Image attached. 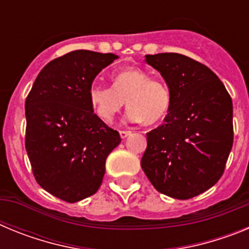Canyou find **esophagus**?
<instances>
[{"label": "esophagus", "instance_id": "1", "mask_svg": "<svg viewBox=\"0 0 249 249\" xmlns=\"http://www.w3.org/2000/svg\"><path fill=\"white\" fill-rule=\"evenodd\" d=\"M131 133H132L131 131H120L121 138H126V137H128V136L131 135Z\"/></svg>", "mask_w": 249, "mask_h": 249}]
</instances>
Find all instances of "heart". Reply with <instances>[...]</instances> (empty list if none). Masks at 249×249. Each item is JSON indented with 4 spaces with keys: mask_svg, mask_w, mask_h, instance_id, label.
Listing matches in <instances>:
<instances>
[{
    "mask_svg": "<svg viewBox=\"0 0 249 249\" xmlns=\"http://www.w3.org/2000/svg\"><path fill=\"white\" fill-rule=\"evenodd\" d=\"M89 103L98 118L111 123L123 106L128 122L155 124L167 116L172 106V91L162 78H153L143 68L128 67L112 76V87L92 85L89 91Z\"/></svg>",
    "mask_w": 249,
    "mask_h": 249,
    "instance_id": "obj_1",
    "label": "heart"
}]
</instances>
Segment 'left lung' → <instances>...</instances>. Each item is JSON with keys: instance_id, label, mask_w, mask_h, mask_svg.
<instances>
[{"instance_id": "1", "label": "left lung", "mask_w": 249, "mask_h": 249, "mask_svg": "<svg viewBox=\"0 0 249 249\" xmlns=\"http://www.w3.org/2000/svg\"><path fill=\"white\" fill-rule=\"evenodd\" d=\"M172 91L164 123L147 133L141 166L158 192L188 199L224 172L233 144L232 98L213 71L179 53L147 54Z\"/></svg>"}]
</instances>
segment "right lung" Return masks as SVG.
<instances>
[{
    "mask_svg": "<svg viewBox=\"0 0 249 249\" xmlns=\"http://www.w3.org/2000/svg\"><path fill=\"white\" fill-rule=\"evenodd\" d=\"M118 56L77 50L48 62L26 98L25 146L37 183L68 203L94 195L121 136L93 113L94 77Z\"/></svg>",
    "mask_w": 249,
    "mask_h": 249,
    "instance_id": "obj_1",
    "label": "right lung"
}]
</instances>
